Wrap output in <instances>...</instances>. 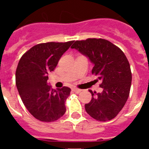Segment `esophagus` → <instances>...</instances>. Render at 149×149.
Instances as JSON below:
<instances>
[{"instance_id": "34e87169", "label": "esophagus", "mask_w": 149, "mask_h": 149, "mask_svg": "<svg viewBox=\"0 0 149 149\" xmlns=\"http://www.w3.org/2000/svg\"><path fill=\"white\" fill-rule=\"evenodd\" d=\"M72 91L75 93H80L81 92V89H77V88H72Z\"/></svg>"}]
</instances>
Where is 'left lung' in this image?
Instances as JSON below:
<instances>
[{
	"instance_id": "8db88e82",
	"label": "left lung",
	"mask_w": 149,
	"mask_h": 149,
	"mask_svg": "<svg viewBox=\"0 0 149 149\" xmlns=\"http://www.w3.org/2000/svg\"><path fill=\"white\" fill-rule=\"evenodd\" d=\"M71 48L89 57L94 64L92 74L102 81L101 93L89 90L92 99L85 104L86 113L98 121L111 120L123 108L130 94L132 74L127 57L119 47L104 39L77 40Z\"/></svg>"
}]
</instances>
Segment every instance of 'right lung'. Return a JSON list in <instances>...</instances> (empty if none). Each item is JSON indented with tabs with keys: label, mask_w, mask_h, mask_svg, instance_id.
<instances>
[{
	"label": "right lung",
	"mask_w": 149,
	"mask_h": 149,
	"mask_svg": "<svg viewBox=\"0 0 149 149\" xmlns=\"http://www.w3.org/2000/svg\"><path fill=\"white\" fill-rule=\"evenodd\" d=\"M74 41L36 45L22 55L15 72V84L22 102L41 122H54L65 113V101L71 89H54L48 85V74Z\"/></svg>",
	"instance_id": "right-lung-1"
}]
</instances>
